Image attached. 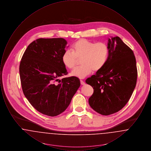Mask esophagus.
<instances>
[{
    "mask_svg": "<svg viewBox=\"0 0 151 151\" xmlns=\"http://www.w3.org/2000/svg\"><path fill=\"white\" fill-rule=\"evenodd\" d=\"M80 83L81 85H84L85 84V82L83 81V80H80Z\"/></svg>",
    "mask_w": 151,
    "mask_h": 151,
    "instance_id": "1",
    "label": "esophagus"
}]
</instances>
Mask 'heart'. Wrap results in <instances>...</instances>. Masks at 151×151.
<instances>
[{"label":"heart","mask_w":151,"mask_h":151,"mask_svg":"<svg viewBox=\"0 0 151 151\" xmlns=\"http://www.w3.org/2000/svg\"><path fill=\"white\" fill-rule=\"evenodd\" d=\"M72 50L65 51L62 61L68 69H73L81 59V65L75 68L73 76L83 79L93 71H99L106 65L109 55V48L105 42L94 43L86 39H80L75 42Z\"/></svg>","instance_id":"obj_1"}]
</instances>
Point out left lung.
I'll list each match as a JSON object with an SVG mask.
<instances>
[{
    "label": "left lung",
    "instance_id": "1",
    "mask_svg": "<svg viewBox=\"0 0 151 151\" xmlns=\"http://www.w3.org/2000/svg\"><path fill=\"white\" fill-rule=\"evenodd\" d=\"M108 46L106 65L86 80L94 89L89 104L103 115L116 113L126 105L136 86L137 76L133 51L117 36L109 39Z\"/></svg>",
    "mask_w": 151,
    "mask_h": 151
}]
</instances>
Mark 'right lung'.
I'll list each match as a JSON object with an SVG mask.
<instances>
[{"instance_id":"1","label":"right lung","mask_w":151,"mask_h":151,"mask_svg":"<svg viewBox=\"0 0 151 151\" xmlns=\"http://www.w3.org/2000/svg\"><path fill=\"white\" fill-rule=\"evenodd\" d=\"M67 42L64 38H38L29 44L19 67L22 89L32 106L45 115L55 116L69 106L80 82L67 75L62 61Z\"/></svg>"}]
</instances>
